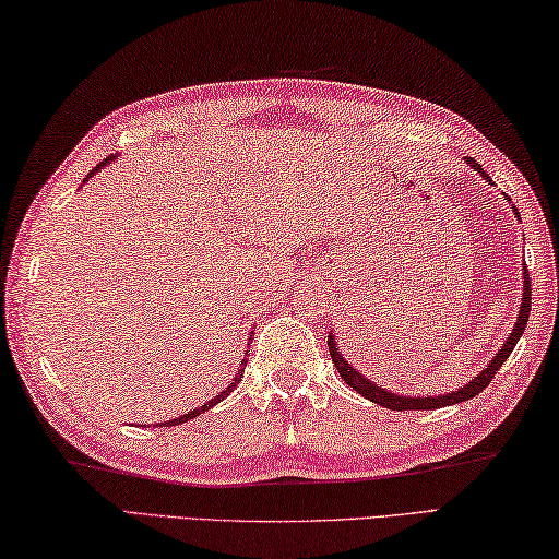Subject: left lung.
Listing matches in <instances>:
<instances>
[{"label":"left lung","instance_id":"obj_1","mask_svg":"<svg viewBox=\"0 0 559 559\" xmlns=\"http://www.w3.org/2000/svg\"><path fill=\"white\" fill-rule=\"evenodd\" d=\"M468 164H472L478 174H484L486 179H488V174L481 169V164L474 162L472 156H468ZM488 181H491V179H488ZM515 215H518V211H515ZM531 297H533V295H531V274H527V270H525V272H523V301H521V314H518L513 334L508 336L503 348L498 350V354L493 356V360H491V364H488V368L481 370V373H478V376L472 380V383L464 385L462 390H456V393H447V395H439V397H403V395H395V393H390V390H385V388L373 385V383H370V380H366L364 376H360L356 368H350L348 360L338 354L336 338H334V336H329V354H331V360H334L338 376L344 378L346 383L356 390V393H360V395L368 397V400H373V403L383 405V407H388V409H437V407L456 405V403H464V400L476 397L478 393H481L484 388H488V383H491L493 376H496V370L501 368V366L506 364V358L513 354L518 338H521L523 331H525L527 317H531Z\"/></svg>","mask_w":559,"mask_h":559}]
</instances>
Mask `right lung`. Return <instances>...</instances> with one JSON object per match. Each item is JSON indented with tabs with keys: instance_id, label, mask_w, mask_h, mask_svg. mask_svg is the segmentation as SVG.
Masks as SVG:
<instances>
[{
	"instance_id": "right-lung-1",
	"label": "right lung",
	"mask_w": 559,
	"mask_h": 559,
	"mask_svg": "<svg viewBox=\"0 0 559 559\" xmlns=\"http://www.w3.org/2000/svg\"><path fill=\"white\" fill-rule=\"evenodd\" d=\"M107 162H112V156H107V159H103L100 164H97V166H95V169H93L91 174H87V176H93V174H95L97 169H100V166H103V164H107ZM250 341H252V338H250ZM245 364H248V360H242V366H245ZM242 370H245V368H240V370H238V376H235V380H233V383H230L228 388H225V390H223V393H221L218 397H213V400H211V403H205V405H201L199 409H191V413H189V415H183V417H176V419H169V423H166V425H181V423H189V419H193V417H199L201 413H205V409H211L213 405H218L223 397H228V395L233 393V390H235V388H238V383H240V378H242Z\"/></svg>"
}]
</instances>
